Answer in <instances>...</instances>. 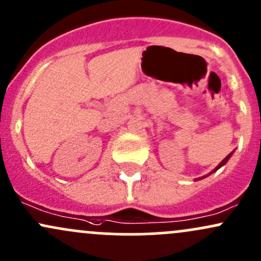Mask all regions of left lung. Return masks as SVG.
<instances>
[{"label":"left lung","instance_id":"8db88e82","mask_svg":"<svg viewBox=\"0 0 261 261\" xmlns=\"http://www.w3.org/2000/svg\"><path fill=\"white\" fill-rule=\"evenodd\" d=\"M233 152H234V151H231V152H230V153H229V154H228V156H227V157H225V159H224V160H223V161H222V162H220V163H219V165H218V166H217V167H216V168H214V170H213V171H212V172H210V173H208V174H207V176H202V177H199V178H197V179H196V181H199V179H203V178H205V177L211 176V174H212V173H214V172H216V171H218L220 167H223V166H224V165H225V163H227V162L229 161V159H230V157H231V154H233Z\"/></svg>","mask_w":261,"mask_h":261}]
</instances>
